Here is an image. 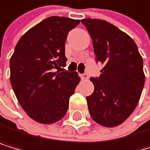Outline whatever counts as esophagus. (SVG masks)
Masks as SVG:
<instances>
[{
  "instance_id": "obj_1",
  "label": "esophagus",
  "mask_w": 150,
  "mask_h": 150,
  "mask_svg": "<svg viewBox=\"0 0 150 150\" xmlns=\"http://www.w3.org/2000/svg\"><path fill=\"white\" fill-rule=\"evenodd\" d=\"M81 80H84V81L88 80V74L87 73L81 74Z\"/></svg>"
}]
</instances>
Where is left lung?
Here are the masks:
<instances>
[{"label":"left lung","mask_w":150,"mask_h":150,"mask_svg":"<svg viewBox=\"0 0 150 150\" xmlns=\"http://www.w3.org/2000/svg\"><path fill=\"white\" fill-rule=\"evenodd\" d=\"M96 62L103 64L95 90L86 97L92 119L105 127L122 123L133 113L145 84L143 58L134 40L108 21L85 18Z\"/></svg>","instance_id":"obj_1"}]
</instances>
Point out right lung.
Here are the masks:
<instances>
[{
    "instance_id": "right-lung-1",
    "label": "right lung",
    "mask_w": 150,
    "mask_h": 150,
    "mask_svg": "<svg viewBox=\"0 0 150 150\" xmlns=\"http://www.w3.org/2000/svg\"><path fill=\"white\" fill-rule=\"evenodd\" d=\"M80 20L50 16L20 38L10 59V81L22 108L35 122L51 124L68 111L81 79L65 67V42Z\"/></svg>"
}]
</instances>
